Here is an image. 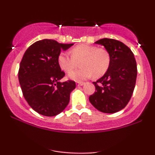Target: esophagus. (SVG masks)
<instances>
[{
    "mask_svg": "<svg viewBox=\"0 0 155 155\" xmlns=\"http://www.w3.org/2000/svg\"><path fill=\"white\" fill-rule=\"evenodd\" d=\"M84 82H81V81H77V82H76V85H77V86H82V85H84Z\"/></svg>",
    "mask_w": 155,
    "mask_h": 155,
    "instance_id": "34e87169",
    "label": "esophagus"
}]
</instances>
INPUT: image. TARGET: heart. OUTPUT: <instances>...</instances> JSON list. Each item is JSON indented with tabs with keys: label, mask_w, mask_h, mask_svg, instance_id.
<instances>
[{
	"label": "heart",
	"mask_w": 155,
	"mask_h": 155,
	"mask_svg": "<svg viewBox=\"0 0 155 155\" xmlns=\"http://www.w3.org/2000/svg\"><path fill=\"white\" fill-rule=\"evenodd\" d=\"M81 60V68L69 73V79L81 81L93 75L95 77H100L107 71L111 58L104 48L81 44L71 49V54L68 52H61L58 58V65L65 72L72 71L76 66L77 62Z\"/></svg>",
	"instance_id": "b5f03b06"
}]
</instances>
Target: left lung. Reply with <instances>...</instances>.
<instances>
[{
	"label": "left lung",
	"mask_w": 155,
	"mask_h": 155,
	"mask_svg": "<svg viewBox=\"0 0 155 155\" xmlns=\"http://www.w3.org/2000/svg\"><path fill=\"white\" fill-rule=\"evenodd\" d=\"M95 44L104 46L111 62L104 75L92 82L95 92L89 100L98 111L115 113L125 107L133 95L137 77L136 59L130 49L115 39L102 38Z\"/></svg>",
	"instance_id": "8db88e82"
}]
</instances>
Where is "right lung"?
Listing matches in <instances>:
<instances>
[{
    "instance_id": "1",
    "label": "right lung",
    "mask_w": 155,
    "mask_h": 155,
    "mask_svg": "<svg viewBox=\"0 0 155 155\" xmlns=\"http://www.w3.org/2000/svg\"><path fill=\"white\" fill-rule=\"evenodd\" d=\"M74 44L43 39L28 47L19 64L18 78L25 99L34 111L47 117L59 114L66 108L75 81L61 82L65 76L58 65L60 51Z\"/></svg>"
}]
</instances>
